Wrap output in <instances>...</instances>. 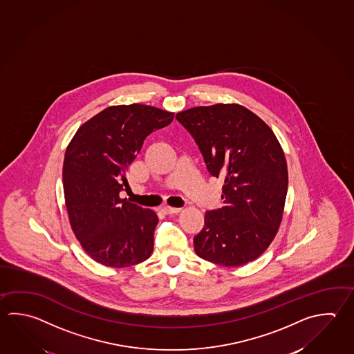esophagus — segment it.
I'll return each instance as SVG.
<instances>
[{
  "mask_svg": "<svg viewBox=\"0 0 354 354\" xmlns=\"http://www.w3.org/2000/svg\"><path fill=\"white\" fill-rule=\"evenodd\" d=\"M162 212L165 214H178L180 213L181 207H162Z\"/></svg>",
  "mask_w": 354,
  "mask_h": 354,
  "instance_id": "1",
  "label": "esophagus"
}]
</instances>
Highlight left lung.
Returning <instances> with one entry per match:
<instances>
[{"mask_svg":"<svg viewBox=\"0 0 354 354\" xmlns=\"http://www.w3.org/2000/svg\"><path fill=\"white\" fill-rule=\"evenodd\" d=\"M176 119L193 135L209 173L224 179V205L205 214L195 253L221 267L255 261L278 233L287 198V160L275 133L239 104L192 107Z\"/></svg>","mask_w":354,"mask_h":354,"instance_id":"left-lung-1","label":"left lung"}]
</instances>
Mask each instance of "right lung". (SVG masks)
Here are the masks:
<instances>
[{"mask_svg":"<svg viewBox=\"0 0 354 354\" xmlns=\"http://www.w3.org/2000/svg\"><path fill=\"white\" fill-rule=\"evenodd\" d=\"M155 106L113 105L84 122L67 145L62 183L71 229L85 253L102 266L127 268L153 249L158 215L120 198L125 171L149 133L173 121Z\"/></svg>","mask_w":354,"mask_h":354,"instance_id":"add662e5","label":"right lung"}]
</instances>
